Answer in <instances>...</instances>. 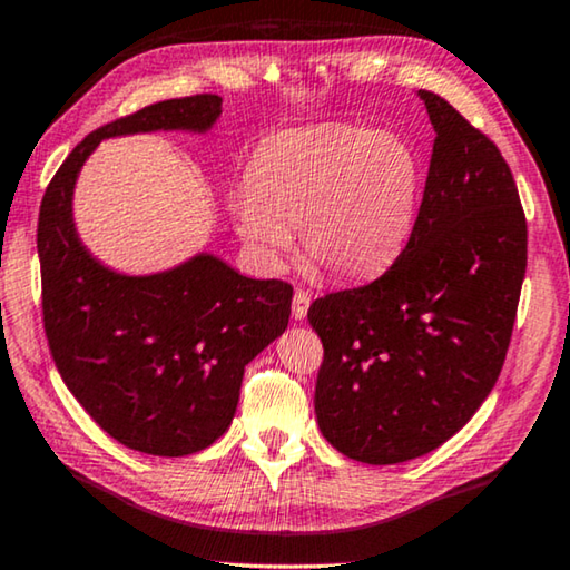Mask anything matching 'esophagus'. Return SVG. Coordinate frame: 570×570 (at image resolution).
<instances>
[{"label": "esophagus", "mask_w": 570, "mask_h": 570, "mask_svg": "<svg viewBox=\"0 0 570 570\" xmlns=\"http://www.w3.org/2000/svg\"><path fill=\"white\" fill-rule=\"evenodd\" d=\"M308 305H311V293L298 287V291L293 293V318L303 321L305 313H308Z\"/></svg>", "instance_id": "obj_1"}]
</instances>
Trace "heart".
Listing matches in <instances>:
<instances>
[{"mask_svg": "<svg viewBox=\"0 0 570 570\" xmlns=\"http://www.w3.org/2000/svg\"><path fill=\"white\" fill-rule=\"evenodd\" d=\"M416 151L387 130L316 126L269 138L230 200L236 230L269 265L303 252L334 277H373L393 265L419 203Z\"/></svg>", "mask_w": 570, "mask_h": 570, "instance_id": "obj_1", "label": "heart"}]
</instances>
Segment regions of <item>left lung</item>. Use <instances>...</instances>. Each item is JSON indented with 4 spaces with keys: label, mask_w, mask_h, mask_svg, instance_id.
Here are the masks:
<instances>
[{
    "label": "left lung",
    "mask_w": 570,
    "mask_h": 570,
    "mask_svg": "<svg viewBox=\"0 0 570 570\" xmlns=\"http://www.w3.org/2000/svg\"><path fill=\"white\" fill-rule=\"evenodd\" d=\"M419 216L373 283L308 308L324 344L321 434L342 455L393 465L460 432L497 385L527 269V220L504 156L440 95Z\"/></svg>",
    "instance_id": "left-lung-1"
}]
</instances>
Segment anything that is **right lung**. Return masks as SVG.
I'll return each instance as SVG.
<instances>
[{"instance_id": "right-lung-1", "label": "right lung", "mask_w": 570, "mask_h": 570, "mask_svg": "<svg viewBox=\"0 0 570 570\" xmlns=\"http://www.w3.org/2000/svg\"><path fill=\"white\" fill-rule=\"evenodd\" d=\"M218 115V95H193L107 122L73 146L40 203L48 350L87 414L146 455H193L226 432L244 367L287 328L293 287L238 275L213 254L161 275L110 272L73 230V183L102 138L208 130Z\"/></svg>"}]
</instances>
